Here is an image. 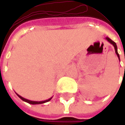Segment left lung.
<instances>
[{"mask_svg": "<svg viewBox=\"0 0 125 125\" xmlns=\"http://www.w3.org/2000/svg\"><path fill=\"white\" fill-rule=\"evenodd\" d=\"M105 39H106V40L109 43H111V44L114 46V48H115V53H116V55H117V56L118 57V59L120 60V55H119V54H118V48H117V45H116L115 42H114L113 40H111L109 37H105Z\"/></svg>", "mask_w": 125, "mask_h": 125, "instance_id": "1", "label": "left lung"}]
</instances>
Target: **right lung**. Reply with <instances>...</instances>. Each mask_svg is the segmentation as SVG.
I'll return each instance as SVG.
<instances>
[{"instance_id": "add662e5", "label": "right lung", "mask_w": 125, "mask_h": 125, "mask_svg": "<svg viewBox=\"0 0 125 125\" xmlns=\"http://www.w3.org/2000/svg\"><path fill=\"white\" fill-rule=\"evenodd\" d=\"M17 96L19 97V98L22 99L23 101H24V102H26L28 104H44V103H46V102H49L51 99H52L53 97H51V98L48 99H46V100H44V101H40V102H37V101H31V100H29V99H25L23 98V97H22L21 96H20L19 94H18L17 93Z\"/></svg>"}]
</instances>
